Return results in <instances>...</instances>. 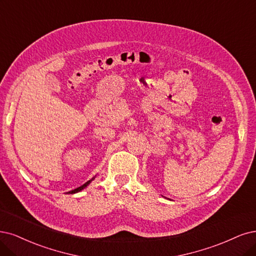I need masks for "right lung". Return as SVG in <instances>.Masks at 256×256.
Returning a JSON list of instances; mask_svg holds the SVG:
<instances>
[{
    "instance_id": "obj_1",
    "label": "right lung",
    "mask_w": 256,
    "mask_h": 256,
    "mask_svg": "<svg viewBox=\"0 0 256 256\" xmlns=\"http://www.w3.org/2000/svg\"><path fill=\"white\" fill-rule=\"evenodd\" d=\"M92 179H94V178H92ZM92 179H90V180H88V182H85V184H83V186H79V188H74V190H72V191H70V193H72V194H74V193H77V192H80V191H81V190H83V188H86V186H88V184H90V182H92Z\"/></svg>"
}]
</instances>
